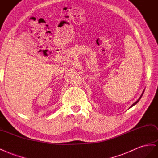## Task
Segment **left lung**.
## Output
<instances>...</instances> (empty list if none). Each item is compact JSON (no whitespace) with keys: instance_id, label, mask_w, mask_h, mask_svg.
<instances>
[{"instance_id":"obj_1","label":"left lung","mask_w":158,"mask_h":158,"mask_svg":"<svg viewBox=\"0 0 158 158\" xmlns=\"http://www.w3.org/2000/svg\"><path fill=\"white\" fill-rule=\"evenodd\" d=\"M143 93H144V92H143V93H142V94H141V96H140V98H139V99H138V100H136V102H135V103H134V104H133V105H131V107H130V108H131V107H133V106H135V104H137V103H138V102H139V100H140V98H141V97H142V95H143Z\"/></svg>"}]
</instances>
